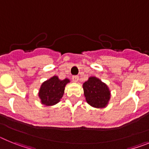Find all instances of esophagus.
<instances>
[{
    "mask_svg": "<svg viewBox=\"0 0 149 149\" xmlns=\"http://www.w3.org/2000/svg\"><path fill=\"white\" fill-rule=\"evenodd\" d=\"M72 79H73V82H77L79 81V76H72Z\"/></svg>",
    "mask_w": 149,
    "mask_h": 149,
    "instance_id": "1",
    "label": "esophagus"
}]
</instances>
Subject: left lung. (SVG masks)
Returning a JSON list of instances; mask_svg holds the SVG:
<instances>
[{
  "mask_svg": "<svg viewBox=\"0 0 149 149\" xmlns=\"http://www.w3.org/2000/svg\"><path fill=\"white\" fill-rule=\"evenodd\" d=\"M84 95L89 105L95 108H104L110 99V91L100 79L91 76L83 83Z\"/></svg>",
  "mask_w": 149,
  "mask_h": 149,
  "instance_id": "obj_1",
  "label": "left lung"
}]
</instances>
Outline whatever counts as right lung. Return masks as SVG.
Here are the masks:
<instances>
[{"mask_svg":"<svg viewBox=\"0 0 149 149\" xmlns=\"http://www.w3.org/2000/svg\"><path fill=\"white\" fill-rule=\"evenodd\" d=\"M68 82V79L61 80L56 76L45 81L41 85L38 94L41 103L45 106H53L58 103L64 95L65 86Z\"/></svg>","mask_w":149,"mask_h":149,"instance_id":"right-lung-1","label":"right lung"}]
</instances>
